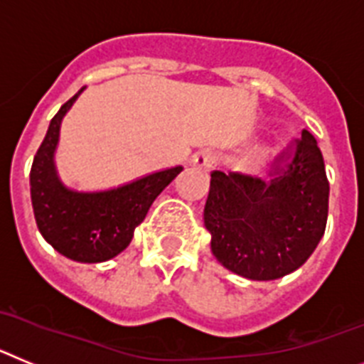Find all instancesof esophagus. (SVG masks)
Returning a JSON list of instances; mask_svg holds the SVG:
<instances>
[{
    "instance_id": "1",
    "label": "esophagus",
    "mask_w": 364,
    "mask_h": 364,
    "mask_svg": "<svg viewBox=\"0 0 364 364\" xmlns=\"http://www.w3.org/2000/svg\"><path fill=\"white\" fill-rule=\"evenodd\" d=\"M216 161H218V156L213 150H201L192 157V164L203 170H213L214 166H216Z\"/></svg>"
}]
</instances>
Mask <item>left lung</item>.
Returning a JSON list of instances; mask_svg holds the SVG:
<instances>
[{
	"mask_svg": "<svg viewBox=\"0 0 364 364\" xmlns=\"http://www.w3.org/2000/svg\"><path fill=\"white\" fill-rule=\"evenodd\" d=\"M328 196L324 159L308 129L278 154L269 181L214 170L203 213L213 255L249 280L293 273L324 235Z\"/></svg>",
	"mask_w": 364,
	"mask_h": 364,
	"instance_id": "8db88e82",
	"label": "left lung"
}]
</instances>
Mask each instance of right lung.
Here are the masks:
<instances>
[{"label": "right lung", "mask_w": 364, "mask_h": 364, "mask_svg": "<svg viewBox=\"0 0 364 364\" xmlns=\"http://www.w3.org/2000/svg\"><path fill=\"white\" fill-rule=\"evenodd\" d=\"M82 91L60 107L38 148L31 168V201L46 242L71 260L99 264L128 247L154 200L183 168L161 170L112 191H69L56 173L55 150L62 119Z\"/></svg>", "instance_id": "add662e5"}]
</instances>
